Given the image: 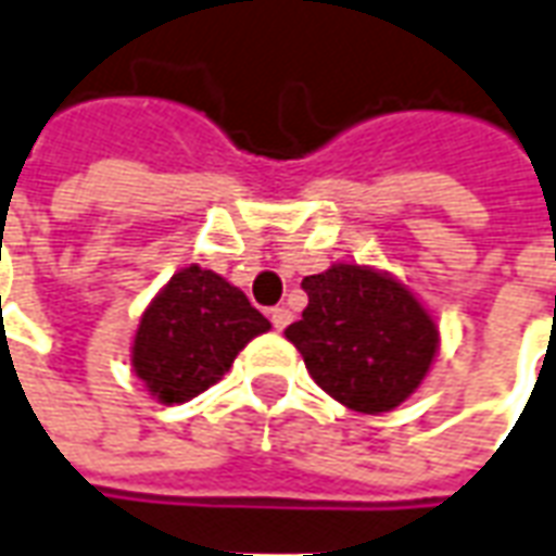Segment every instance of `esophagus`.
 <instances>
[{"instance_id":"esophagus-1","label":"esophagus","mask_w":556,"mask_h":556,"mask_svg":"<svg viewBox=\"0 0 556 556\" xmlns=\"http://www.w3.org/2000/svg\"><path fill=\"white\" fill-rule=\"evenodd\" d=\"M270 321H274V328H277V331H282V328L291 321V313L286 309V306H274V309H270Z\"/></svg>"}]
</instances>
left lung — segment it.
<instances>
[{
	"label": "left lung",
	"mask_w": 556,
	"mask_h": 556,
	"mask_svg": "<svg viewBox=\"0 0 556 556\" xmlns=\"http://www.w3.org/2000/svg\"><path fill=\"white\" fill-rule=\"evenodd\" d=\"M301 286L309 304L286 340L321 391L367 415L388 413L418 391L440 352V328L400 279L337 262Z\"/></svg>",
	"instance_id": "8db88e82"
}]
</instances>
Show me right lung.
<instances>
[{"mask_svg":"<svg viewBox=\"0 0 556 556\" xmlns=\"http://www.w3.org/2000/svg\"><path fill=\"white\" fill-rule=\"evenodd\" d=\"M270 331L250 298L213 270H177L143 309L131 370L159 403H186L223 379L252 337Z\"/></svg>","mask_w":556,"mask_h":556,"instance_id":"right-lung-1","label":"right lung"}]
</instances>
